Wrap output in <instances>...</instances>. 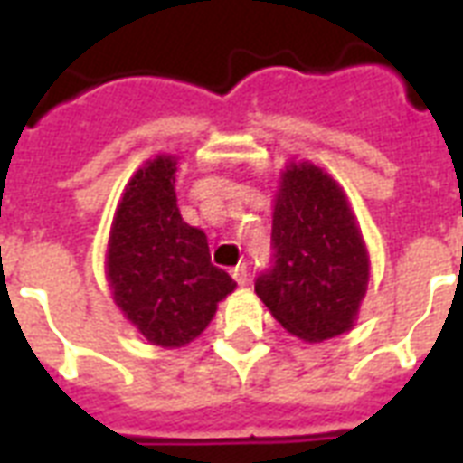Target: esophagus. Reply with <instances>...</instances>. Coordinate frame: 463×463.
I'll return each instance as SVG.
<instances>
[{
    "label": "esophagus",
    "mask_w": 463,
    "mask_h": 463,
    "mask_svg": "<svg viewBox=\"0 0 463 463\" xmlns=\"http://www.w3.org/2000/svg\"><path fill=\"white\" fill-rule=\"evenodd\" d=\"M231 274H232V279H235V281H238V286H245V283L250 281V271H247L245 264H240V267L232 269Z\"/></svg>",
    "instance_id": "esophagus-1"
}]
</instances>
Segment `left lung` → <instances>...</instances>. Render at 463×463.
Here are the masks:
<instances>
[{
    "label": "left lung",
    "mask_w": 463,
    "mask_h": 463,
    "mask_svg": "<svg viewBox=\"0 0 463 463\" xmlns=\"http://www.w3.org/2000/svg\"><path fill=\"white\" fill-rule=\"evenodd\" d=\"M271 264L254 290L293 336L317 344L353 326L367 290V252L344 192L315 165L283 175Z\"/></svg>",
    "instance_id": "1"
}]
</instances>
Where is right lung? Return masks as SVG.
Listing matches in <instances>:
<instances>
[{"label":"right lung","instance_id":"add662e5","mask_svg":"<svg viewBox=\"0 0 463 463\" xmlns=\"http://www.w3.org/2000/svg\"><path fill=\"white\" fill-rule=\"evenodd\" d=\"M108 279L125 317L156 345L194 341L235 290L211 264L202 231L182 221L175 196V160L158 156L134 175L112 221Z\"/></svg>","mask_w":463,"mask_h":463}]
</instances>
